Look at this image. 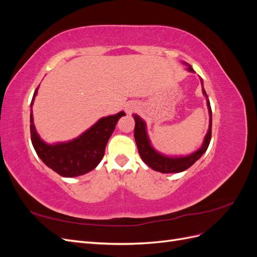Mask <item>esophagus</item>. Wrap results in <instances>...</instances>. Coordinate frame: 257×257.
I'll return each mask as SVG.
<instances>
[{"label":"esophagus","mask_w":257,"mask_h":257,"mask_svg":"<svg viewBox=\"0 0 257 257\" xmlns=\"http://www.w3.org/2000/svg\"><path fill=\"white\" fill-rule=\"evenodd\" d=\"M133 110H134V108H133V107H127V108H126V111H127L128 113H131V112L133 111Z\"/></svg>","instance_id":"34e87169"}]
</instances>
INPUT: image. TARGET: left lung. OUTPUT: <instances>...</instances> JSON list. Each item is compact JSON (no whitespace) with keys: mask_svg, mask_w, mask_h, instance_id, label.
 I'll return each mask as SVG.
<instances>
[{"mask_svg":"<svg viewBox=\"0 0 257 257\" xmlns=\"http://www.w3.org/2000/svg\"><path fill=\"white\" fill-rule=\"evenodd\" d=\"M184 64L188 65V71L191 73H195L191 65L188 63ZM201 82V89H203V94L206 96L207 100V107L209 111V127L208 132L204 138V142L201 147L195 152H193L189 155H180V157H169V155H165L154 149L151 145L150 138L147 133V124L146 122L139 116L138 114H133L135 120V130H134V137L135 142L137 145V149L141 155L142 160L146 163V164L151 167L153 170H157L162 174H170V173H181L184 172L185 169L190 168L194 163L197 160H199L209 147L210 141H211V127H212V111L211 106H210V102L207 93L204 89L203 79L200 78Z\"/></svg>","mask_w":257,"mask_h":257,"instance_id":"8db88e82","label":"left lung"}]
</instances>
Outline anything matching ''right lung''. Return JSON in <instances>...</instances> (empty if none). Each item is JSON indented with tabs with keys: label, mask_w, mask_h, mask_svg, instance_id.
Segmentation results:
<instances>
[{
	"label": "right lung",
	"mask_w": 257,
	"mask_h": 257,
	"mask_svg": "<svg viewBox=\"0 0 257 257\" xmlns=\"http://www.w3.org/2000/svg\"><path fill=\"white\" fill-rule=\"evenodd\" d=\"M35 90L31 102L30 131L34 149L46 165L62 177L73 178L87 174L94 169L104 157L105 148L115 128L116 122L125 112L103 116L81 135L64 143L47 144L36 132L32 106L37 94Z\"/></svg>",
	"instance_id": "obj_1"
}]
</instances>
